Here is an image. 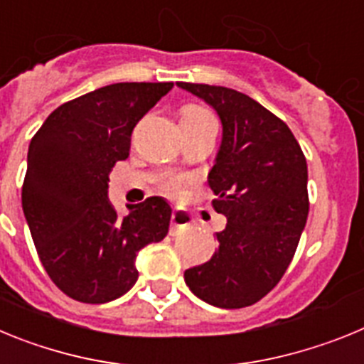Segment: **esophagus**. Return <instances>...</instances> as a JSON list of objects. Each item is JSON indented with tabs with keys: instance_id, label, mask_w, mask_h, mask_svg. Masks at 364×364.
<instances>
[{
	"instance_id": "34e87169",
	"label": "esophagus",
	"mask_w": 364,
	"mask_h": 364,
	"mask_svg": "<svg viewBox=\"0 0 364 364\" xmlns=\"http://www.w3.org/2000/svg\"><path fill=\"white\" fill-rule=\"evenodd\" d=\"M189 226V215L182 210H173L171 213V233L175 235L176 231L182 228Z\"/></svg>"
}]
</instances>
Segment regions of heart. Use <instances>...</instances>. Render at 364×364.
Masks as SVG:
<instances>
[{
	"label": "heart",
	"mask_w": 364,
	"mask_h": 364,
	"mask_svg": "<svg viewBox=\"0 0 364 364\" xmlns=\"http://www.w3.org/2000/svg\"><path fill=\"white\" fill-rule=\"evenodd\" d=\"M180 124L182 127H202V125H213L215 117L208 109L200 105H184L180 109ZM189 184V176L186 175H167L160 182V188L169 197H180Z\"/></svg>",
	"instance_id": "obj_1"
}]
</instances>
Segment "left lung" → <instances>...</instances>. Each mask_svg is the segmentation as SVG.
Segmentation results:
<instances>
[{
    "label": "left lung",
    "instance_id": "1",
    "mask_svg": "<svg viewBox=\"0 0 364 364\" xmlns=\"http://www.w3.org/2000/svg\"><path fill=\"white\" fill-rule=\"evenodd\" d=\"M217 111L222 144L208 184L228 218L208 262L186 269L189 290L218 308L252 306L277 286L306 226L308 166L290 127L228 87L178 82Z\"/></svg>",
    "mask_w": 364,
    "mask_h": 364
}]
</instances>
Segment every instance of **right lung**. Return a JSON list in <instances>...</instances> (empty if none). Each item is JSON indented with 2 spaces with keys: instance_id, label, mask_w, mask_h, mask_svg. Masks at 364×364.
Returning a JSON list of instances; mask_svg holds the SVG:
<instances>
[{
  "instance_id": "1",
  "label": "right lung",
  "mask_w": 364,
  "mask_h": 364,
  "mask_svg": "<svg viewBox=\"0 0 364 364\" xmlns=\"http://www.w3.org/2000/svg\"><path fill=\"white\" fill-rule=\"evenodd\" d=\"M171 87H100L54 109L32 136L21 205L45 272L74 301L104 304L127 294L136 253L167 235L171 208L162 197L120 217L107 188L114 164L129 156L134 125Z\"/></svg>"
}]
</instances>
